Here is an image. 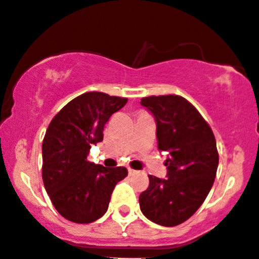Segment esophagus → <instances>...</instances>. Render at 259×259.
I'll return each instance as SVG.
<instances>
[{"label":"esophagus","mask_w":259,"mask_h":259,"mask_svg":"<svg viewBox=\"0 0 259 259\" xmlns=\"http://www.w3.org/2000/svg\"><path fill=\"white\" fill-rule=\"evenodd\" d=\"M127 171H129V176H133V174H135V173H137V171H135L134 169H132V168H129V169H127Z\"/></svg>","instance_id":"obj_1"}]
</instances>
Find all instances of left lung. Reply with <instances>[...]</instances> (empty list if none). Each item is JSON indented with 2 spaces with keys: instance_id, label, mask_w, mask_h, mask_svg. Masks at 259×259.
Instances as JSON below:
<instances>
[{
  "instance_id": "obj_1",
  "label": "left lung",
  "mask_w": 259,
  "mask_h": 259,
  "mask_svg": "<svg viewBox=\"0 0 259 259\" xmlns=\"http://www.w3.org/2000/svg\"><path fill=\"white\" fill-rule=\"evenodd\" d=\"M155 116L159 150L169 151L168 177L149 176L139 204L148 219L174 227L189 219L207 198L218 168L219 155L209 124L183 96L142 99Z\"/></svg>"
}]
</instances>
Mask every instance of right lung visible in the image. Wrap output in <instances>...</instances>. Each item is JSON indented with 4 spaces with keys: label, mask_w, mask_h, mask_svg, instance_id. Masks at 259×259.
Here are the masks:
<instances>
[{
    "label": "right lung",
    "mask_w": 259,
    "mask_h": 259,
    "mask_svg": "<svg viewBox=\"0 0 259 259\" xmlns=\"http://www.w3.org/2000/svg\"><path fill=\"white\" fill-rule=\"evenodd\" d=\"M126 98L89 91L54 116L42 142V180L52 204L65 219L91 223L106 213L115 185L127 176L124 166L106 168L88 160L103 140L110 116Z\"/></svg>",
    "instance_id": "1"
}]
</instances>
